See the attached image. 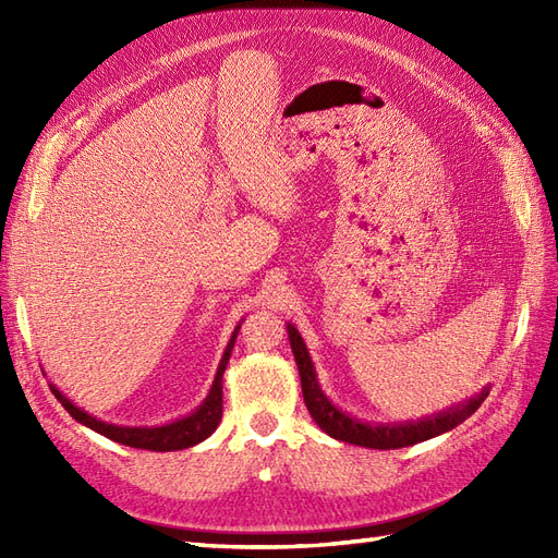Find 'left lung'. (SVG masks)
Returning a JSON list of instances; mask_svg holds the SVG:
<instances>
[{"label": "left lung", "instance_id": "obj_1", "mask_svg": "<svg viewBox=\"0 0 558 558\" xmlns=\"http://www.w3.org/2000/svg\"><path fill=\"white\" fill-rule=\"evenodd\" d=\"M289 340H291V349H293V356L298 363L302 396H305V404H307L312 418L316 421L320 430L335 437V440H342L349 445L369 447V449H400V447H410L416 442L430 440V437L447 433L459 424H463L470 414H475L480 410V404L488 396V391L484 388L477 398H470L465 404L440 412L437 416L416 421V424H404V426L402 424L400 426L361 424V421L351 418L337 408H332L330 400L324 396V391H320L307 347H305V342H302L300 332L291 324H289Z\"/></svg>", "mask_w": 558, "mask_h": 558}]
</instances>
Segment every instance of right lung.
Returning a JSON list of instances; mask_svg holds the SVG:
<instances>
[{
  "instance_id": "add662e5",
  "label": "right lung",
  "mask_w": 558,
  "mask_h": 558,
  "mask_svg": "<svg viewBox=\"0 0 558 558\" xmlns=\"http://www.w3.org/2000/svg\"><path fill=\"white\" fill-rule=\"evenodd\" d=\"M240 328L232 332L228 349L223 353V361L218 365V373L214 379L211 391L207 396V400L199 404V410L191 416H185L181 421H174L170 426H160V428H125V426H113V424H105V421H97L95 416L86 414L83 410H78L76 404H72L66 400L56 386H50V391L62 402V408L70 412L78 424L93 428L95 433L109 437V440L118 442V445H128L134 449H150V451H177V449H189L216 430L218 421L223 416V373L228 367V359L232 353L234 340H238Z\"/></svg>"
}]
</instances>
